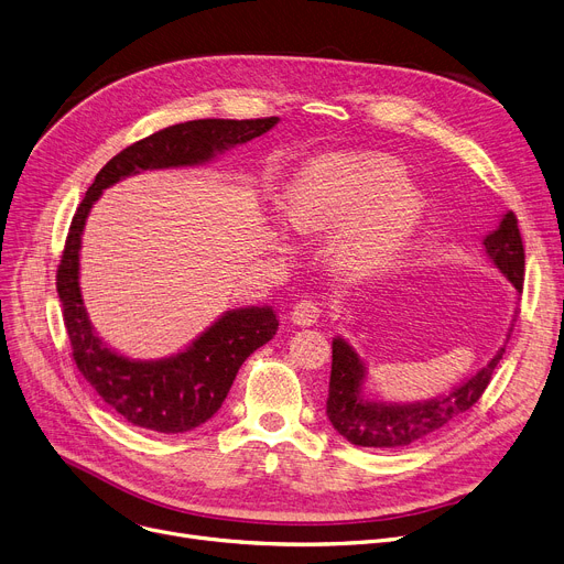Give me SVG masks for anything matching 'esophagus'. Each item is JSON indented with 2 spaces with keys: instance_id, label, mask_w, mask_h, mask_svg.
Returning a JSON list of instances; mask_svg holds the SVG:
<instances>
[{
  "instance_id": "obj_1",
  "label": "esophagus",
  "mask_w": 564,
  "mask_h": 564,
  "mask_svg": "<svg viewBox=\"0 0 564 564\" xmlns=\"http://www.w3.org/2000/svg\"><path fill=\"white\" fill-rule=\"evenodd\" d=\"M321 312H323V310H321V303L307 301V297H303V301H297V303L293 305V310H291V321H293L295 325H301V327H310V325L318 323Z\"/></svg>"
}]
</instances>
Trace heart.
Masks as SVG:
<instances>
[{"mask_svg":"<svg viewBox=\"0 0 564 564\" xmlns=\"http://www.w3.org/2000/svg\"><path fill=\"white\" fill-rule=\"evenodd\" d=\"M284 218L301 235L341 225L337 248L359 269L399 254L423 216V203L401 163L384 156H329L297 175L284 197Z\"/></svg>","mask_w":564,"mask_h":564,"instance_id":"heart-1","label":"heart"}]
</instances>
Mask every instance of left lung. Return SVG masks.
<instances>
[{"label":"left lung","mask_w":564,"mask_h":564,"mask_svg":"<svg viewBox=\"0 0 564 564\" xmlns=\"http://www.w3.org/2000/svg\"><path fill=\"white\" fill-rule=\"evenodd\" d=\"M489 259L499 267L501 273L521 293L525 254L519 235L517 216L508 212L491 235L482 241ZM506 348L494 355L482 371L459 384L455 391L423 403H373L361 395L364 364L357 352L344 341H333V373H329L327 393V419L335 430L355 446L369 448H403L416 444L430 435H435L446 423L465 414L478 403L487 389L496 364L503 357Z\"/></svg>","instance_id":"left-lung-1"}]
</instances>
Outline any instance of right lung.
Listing matches in <instances>:
<instances>
[{
  "instance_id": "right-lung-1",
  "label": "right lung",
  "mask_w": 564,
  "mask_h": 564,
  "mask_svg": "<svg viewBox=\"0 0 564 564\" xmlns=\"http://www.w3.org/2000/svg\"><path fill=\"white\" fill-rule=\"evenodd\" d=\"M280 118L188 120L154 131L118 152L77 207L56 269V291L73 359L84 380L131 425L177 435L209 421L227 399L241 364L278 333L271 307H241L218 318L184 352L134 361L109 350L93 333L79 293V248L86 216L107 186L127 175L209 161L216 152L267 134Z\"/></svg>"
}]
</instances>
